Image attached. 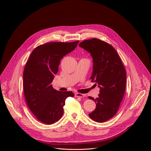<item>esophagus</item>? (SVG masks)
<instances>
[{"instance_id":"1","label":"esophagus","mask_w":151,"mask_h":151,"mask_svg":"<svg viewBox=\"0 0 151 151\" xmlns=\"http://www.w3.org/2000/svg\"><path fill=\"white\" fill-rule=\"evenodd\" d=\"M75 95L76 97H80V98H83L85 96V94H81V93H76Z\"/></svg>"}]
</instances>
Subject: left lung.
<instances>
[{"mask_svg":"<svg viewBox=\"0 0 151 151\" xmlns=\"http://www.w3.org/2000/svg\"><path fill=\"white\" fill-rule=\"evenodd\" d=\"M79 46L90 53L93 61L90 78L100 88L99 97H88L96 103L94 111L89 114L91 119L103 122L117 112L124 95L126 71L121 60L112 46L93 38L81 42Z\"/></svg>","mask_w":151,"mask_h":151,"instance_id":"left-lung-1","label":"left lung"}]
</instances>
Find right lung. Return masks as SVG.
Returning <instances> with one entry per match:
<instances>
[{"label":"right lung","instance_id":"add662e5","mask_svg":"<svg viewBox=\"0 0 151 151\" xmlns=\"http://www.w3.org/2000/svg\"><path fill=\"white\" fill-rule=\"evenodd\" d=\"M79 41L48 42L36 47L24 69L23 88L27 104L40 122L52 124L63 114V106L72 91H59L51 83L58 70L61 59L77 47Z\"/></svg>","mask_w":151,"mask_h":151}]
</instances>
